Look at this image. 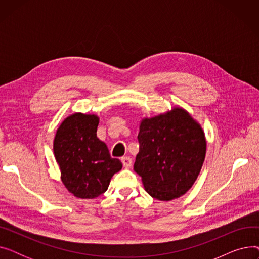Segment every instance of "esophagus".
<instances>
[{"instance_id": "1", "label": "esophagus", "mask_w": 259, "mask_h": 259, "mask_svg": "<svg viewBox=\"0 0 259 259\" xmlns=\"http://www.w3.org/2000/svg\"><path fill=\"white\" fill-rule=\"evenodd\" d=\"M121 162H122V166L126 169H129L132 166V159L129 156H124L121 157Z\"/></svg>"}]
</instances>
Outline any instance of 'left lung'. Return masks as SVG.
I'll list each match as a JSON object with an SVG mask.
<instances>
[{
	"instance_id": "obj_1",
	"label": "left lung",
	"mask_w": 259,
	"mask_h": 259,
	"mask_svg": "<svg viewBox=\"0 0 259 259\" xmlns=\"http://www.w3.org/2000/svg\"><path fill=\"white\" fill-rule=\"evenodd\" d=\"M140 152L134 171L147 193L158 200L184 195L200 172L206 156L202 129L188 112L175 108L167 114L143 119Z\"/></svg>"
}]
</instances>
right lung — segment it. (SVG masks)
I'll use <instances>...</instances> for the list:
<instances>
[{"label": "right lung", "mask_w": 259, "mask_h": 259, "mask_svg": "<svg viewBox=\"0 0 259 259\" xmlns=\"http://www.w3.org/2000/svg\"><path fill=\"white\" fill-rule=\"evenodd\" d=\"M99 117L74 113L57 131L53 152L68 191L78 198H95L107 191L114 173L122 165L112 158L97 137Z\"/></svg>", "instance_id": "right-lung-1"}]
</instances>
